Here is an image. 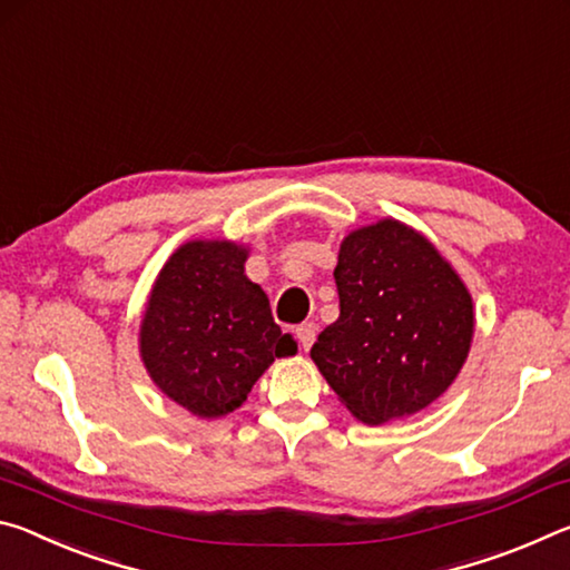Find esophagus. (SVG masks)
Here are the masks:
<instances>
[{"label": "esophagus", "instance_id": "esophagus-1", "mask_svg": "<svg viewBox=\"0 0 570 570\" xmlns=\"http://www.w3.org/2000/svg\"><path fill=\"white\" fill-rule=\"evenodd\" d=\"M296 340H298V344H302V350L308 352V346H312L316 340V326L312 322L296 326Z\"/></svg>", "mask_w": 570, "mask_h": 570}]
</instances>
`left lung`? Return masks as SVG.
Wrapping results in <instances>:
<instances>
[{"label":"left lung","mask_w":570,"mask_h":570,"mask_svg":"<svg viewBox=\"0 0 570 570\" xmlns=\"http://www.w3.org/2000/svg\"><path fill=\"white\" fill-rule=\"evenodd\" d=\"M340 320L312 346L336 397L364 424L410 417L448 392L475 334L465 282L397 218L346 234L334 268Z\"/></svg>","instance_id":"obj_1"}]
</instances>
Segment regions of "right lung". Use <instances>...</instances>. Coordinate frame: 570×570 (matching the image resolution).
I'll use <instances>...</instances> for the list:
<instances>
[{
  "label": "right lung",
  "instance_id": "obj_1",
  "mask_svg": "<svg viewBox=\"0 0 570 570\" xmlns=\"http://www.w3.org/2000/svg\"><path fill=\"white\" fill-rule=\"evenodd\" d=\"M248 246L196 238L173 250L150 288L138 350L153 384L200 420L246 402L296 342L274 322L264 288L244 274Z\"/></svg>",
  "mask_w": 570,
  "mask_h": 570
}]
</instances>
